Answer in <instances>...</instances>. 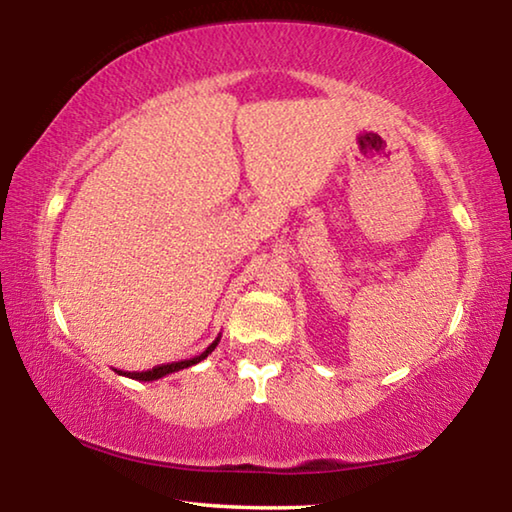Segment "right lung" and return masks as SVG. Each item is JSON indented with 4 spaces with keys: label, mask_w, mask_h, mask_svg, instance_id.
Wrapping results in <instances>:
<instances>
[{
    "label": "right lung",
    "mask_w": 512,
    "mask_h": 512,
    "mask_svg": "<svg viewBox=\"0 0 512 512\" xmlns=\"http://www.w3.org/2000/svg\"><path fill=\"white\" fill-rule=\"evenodd\" d=\"M219 341H221V334L216 336V341H212L210 348H207L205 352L198 354V357H194V359H185V361L167 363V366H158V368H153V370H144V372H128V377H131V379H140V381H155V379H162V377L171 375V372H178V370H183V368L194 366V363H198V361H203V359L207 357V354H212V352H214V348H216V345H219ZM119 375H121V372H119ZM124 375H126V372H124Z\"/></svg>",
    "instance_id": "1"
}]
</instances>
